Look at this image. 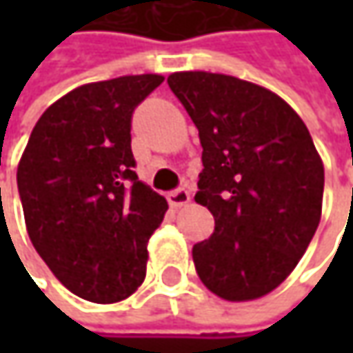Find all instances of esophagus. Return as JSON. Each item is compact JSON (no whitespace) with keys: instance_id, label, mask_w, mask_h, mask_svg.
<instances>
[{"instance_id":"34e87169","label":"esophagus","mask_w":353,"mask_h":353,"mask_svg":"<svg viewBox=\"0 0 353 353\" xmlns=\"http://www.w3.org/2000/svg\"><path fill=\"white\" fill-rule=\"evenodd\" d=\"M167 200H169V204L172 208H183V206H186L190 202V192L184 190V188H176V190L169 192Z\"/></svg>"}]
</instances>
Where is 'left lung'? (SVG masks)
<instances>
[{
    "instance_id": "1",
    "label": "left lung",
    "mask_w": 353,
    "mask_h": 353,
    "mask_svg": "<svg viewBox=\"0 0 353 353\" xmlns=\"http://www.w3.org/2000/svg\"><path fill=\"white\" fill-rule=\"evenodd\" d=\"M167 82L198 128L194 200L216 222L192 248L198 277L224 301L261 299L291 275L319 228L322 159L305 121L271 90L204 70Z\"/></svg>"
}]
</instances>
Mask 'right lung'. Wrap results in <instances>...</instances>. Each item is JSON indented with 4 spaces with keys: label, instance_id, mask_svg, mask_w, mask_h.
Returning a JSON list of instances; mask_svg holds the SVG:
<instances>
[{
    "label": "right lung",
    "instance_id": "add662e5",
    "mask_svg": "<svg viewBox=\"0 0 353 353\" xmlns=\"http://www.w3.org/2000/svg\"><path fill=\"white\" fill-rule=\"evenodd\" d=\"M161 74L90 82L48 105L17 167L27 234L62 285L98 305L128 299L147 273V241L167 200L141 183L131 114Z\"/></svg>",
    "mask_w": 353,
    "mask_h": 353
}]
</instances>
